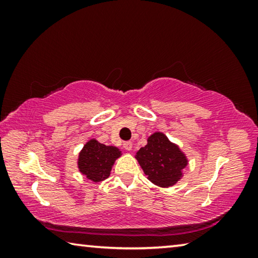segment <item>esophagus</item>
<instances>
[{"label": "esophagus", "instance_id": "1", "mask_svg": "<svg viewBox=\"0 0 258 258\" xmlns=\"http://www.w3.org/2000/svg\"><path fill=\"white\" fill-rule=\"evenodd\" d=\"M123 147H124L125 150L131 151V150H132L133 145H132V142H131V141H127V142H124V143H123Z\"/></svg>", "mask_w": 258, "mask_h": 258}]
</instances>
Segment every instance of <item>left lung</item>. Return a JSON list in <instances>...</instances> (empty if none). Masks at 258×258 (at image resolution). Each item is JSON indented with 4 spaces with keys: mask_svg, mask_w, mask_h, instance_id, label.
Wrapping results in <instances>:
<instances>
[{
    "mask_svg": "<svg viewBox=\"0 0 258 258\" xmlns=\"http://www.w3.org/2000/svg\"><path fill=\"white\" fill-rule=\"evenodd\" d=\"M135 158L148 180L161 187H169L180 181L187 166L186 156L161 132L151 134L147 146L137 152Z\"/></svg>",
    "mask_w": 258,
    "mask_h": 258,
    "instance_id": "left-lung-1",
    "label": "left lung"
}]
</instances>
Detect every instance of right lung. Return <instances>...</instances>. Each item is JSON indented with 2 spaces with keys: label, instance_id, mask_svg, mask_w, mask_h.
<instances>
[{
  "label": "right lung",
  "instance_id": "obj_1",
  "mask_svg": "<svg viewBox=\"0 0 258 258\" xmlns=\"http://www.w3.org/2000/svg\"><path fill=\"white\" fill-rule=\"evenodd\" d=\"M120 156L121 151L117 147L102 145L95 139H91L78 155V169L89 180L101 182L110 175L113 164Z\"/></svg>",
  "mask_w": 258,
  "mask_h": 258
}]
</instances>
